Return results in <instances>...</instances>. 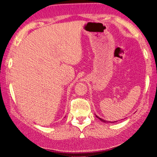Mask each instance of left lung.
Wrapping results in <instances>:
<instances>
[{
	"instance_id": "8db88e82",
	"label": "left lung",
	"mask_w": 157,
	"mask_h": 157,
	"mask_svg": "<svg viewBox=\"0 0 157 157\" xmlns=\"http://www.w3.org/2000/svg\"><path fill=\"white\" fill-rule=\"evenodd\" d=\"M97 116V118H99L100 119V120L101 121H102V122H105V123H106V121H104V120H103V119H102V118H99V117H98V116Z\"/></svg>"
}]
</instances>
